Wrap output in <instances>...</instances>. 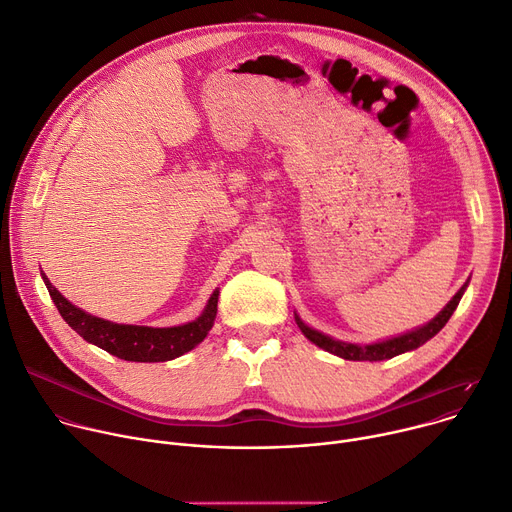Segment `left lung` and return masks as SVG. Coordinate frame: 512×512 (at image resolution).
I'll return each mask as SVG.
<instances>
[{"label":"left lung","mask_w":512,"mask_h":512,"mask_svg":"<svg viewBox=\"0 0 512 512\" xmlns=\"http://www.w3.org/2000/svg\"><path fill=\"white\" fill-rule=\"evenodd\" d=\"M468 286H470V277L466 280V284H463L457 290V294L447 302V306L435 318H431L427 324H423V327H416L408 333H402V335H396V337H390V339H384V341H376V343L339 341V339H333L329 335H324V333L308 327V324L296 312H294V318H296V324L300 327V331L304 333V337L308 341H312L316 347L324 349V351H329V353H333L337 357H343V359H349V361H384V359H392L396 355H402L406 351H414L421 345H425L427 341H431L445 327L447 320L455 312L463 292L468 290Z\"/></svg>","instance_id":"obj_1"}]
</instances>
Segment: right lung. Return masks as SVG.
Listing matches in <instances>:
<instances>
[{
    "label": "right lung",
    "instance_id": "add662e5",
    "mask_svg": "<svg viewBox=\"0 0 512 512\" xmlns=\"http://www.w3.org/2000/svg\"><path fill=\"white\" fill-rule=\"evenodd\" d=\"M42 282L49 290L57 310L65 318L69 327L83 337L87 343L96 345L110 355H116L124 361H141V363H157V361H171L183 353L192 351L196 345H200L210 329L214 327L216 318V306H218V294L216 288L202 314L185 324H177V327H141V324H118L94 314H87L85 310L71 304L53 284L49 277L42 271Z\"/></svg>",
    "mask_w": 512,
    "mask_h": 512
}]
</instances>
